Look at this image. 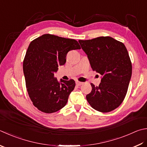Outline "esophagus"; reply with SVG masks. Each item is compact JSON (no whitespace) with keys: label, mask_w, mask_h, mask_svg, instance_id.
<instances>
[{"label":"esophagus","mask_w":147,"mask_h":147,"mask_svg":"<svg viewBox=\"0 0 147 147\" xmlns=\"http://www.w3.org/2000/svg\"><path fill=\"white\" fill-rule=\"evenodd\" d=\"M82 84H83V82H82L76 81V84H77V86H81V85H82Z\"/></svg>","instance_id":"esophagus-1"}]
</instances>
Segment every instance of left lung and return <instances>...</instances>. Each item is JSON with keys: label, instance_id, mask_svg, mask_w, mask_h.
Here are the masks:
<instances>
[{"label": "left lung", "instance_id": "1", "mask_svg": "<svg viewBox=\"0 0 147 147\" xmlns=\"http://www.w3.org/2000/svg\"><path fill=\"white\" fill-rule=\"evenodd\" d=\"M87 54L91 68L102 75L98 86L91 83L92 90L86 99L94 109L107 113L122 103L132 76V63L122 42L109 36L79 40Z\"/></svg>", "mask_w": 147, "mask_h": 147}]
</instances>
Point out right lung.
Wrapping results in <instances>:
<instances>
[{
	"mask_svg": "<svg viewBox=\"0 0 147 147\" xmlns=\"http://www.w3.org/2000/svg\"><path fill=\"white\" fill-rule=\"evenodd\" d=\"M81 49L77 41L45 34L29 44L23 63L26 88L34 106L45 113L65 107L69 95L76 86L74 80L58 82L54 72L64 65L66 54Z\"/></svg>",
	"mask_w": 147,
	"mask_h": 147,
	"instance_id": "1",
	"label": "right lung"
}]
</instances>
